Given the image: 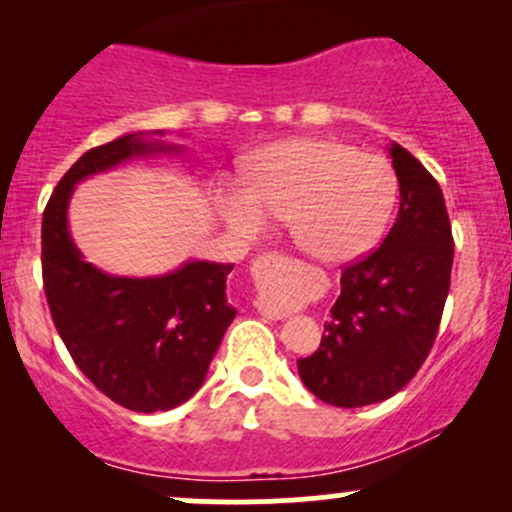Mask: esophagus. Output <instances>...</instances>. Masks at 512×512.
Returning a JSON list of instances; mask_svg holds the SVG:
<instances>
[{
    "label": "esophagus",
    "mask_w": 512,
    "mask_h": 512,
    "mask_svg": "<svg viewBox=\"0 0 512 512\" xmlns=\"http://www.w3.org/2000/svg\"><path fill=\"white\" fill-rule=\"evenodd\" d=\"M267 257H274V255H267ZM260 313L264 317H269V320H284V317L289 315V310L279 308V305H272V303H262L260 305Z\"/></svg>",
    "instance_id": "esophagus-1"
}]
</instances>
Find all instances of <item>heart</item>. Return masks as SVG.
<instances>
[{
  "instance_id": "b5f03b06",
  "label": "heart",
  "mask_w": 512,
  "mask_h": 512,
  "mask_svg": "<svg viewBox=\"0 0 512 512\" xmlns=\"http://www.w3.org/2000/svg\"><path fill=\"white\" fill-rule=\"evenodd\" d=\"M397 195L387 158L332 139H291L255 156L248 185L223 187L221 209L248 236L269 219H291L298 248L322 262H349L383 240Z\"/></svg>"
}]
</instances>
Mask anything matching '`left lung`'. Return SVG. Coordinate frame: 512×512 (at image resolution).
I'll list each match as a JSON object with an SVG mask.
<instances>
[{"label": "left lung", "instance_id": "1", "mask_svg": "<svg viewBox=\"0 0 512 512\" xmlns=\"http://www.w3.org/2000/svg\"><path fill=\"white\" fill-rule=\"evenodd\" d=\"M395 226L378 250L342 272V293L317 351L298 358L303 385L322 402L354 409L397 395L436 342L452 272V228L443 192L399 144Z\"/></svg>", "mask_w": 512, "mask_h": 512}]
</instances>
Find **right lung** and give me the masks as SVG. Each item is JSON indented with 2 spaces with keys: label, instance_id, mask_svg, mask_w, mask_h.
<instances>
[{
  "label": "right lung",
  "instance_id": "1",
  "mask_svg": "<svg viewBox=\"0 0 512 512\" xmlns=\"http://www.w3.org/2000/svg\"><path fill=\"white\" fill-rule=\"evenodd\" d=\"M163 151L178 146L144 142V132L86 151L57 182L40 233L45 296L64 346L105 397L144 414L178 407L202 387L238 313L226 298L233 264L185 262L146 279L105 274L76 250L67 207L76 182Z\"/></svg>",
  "mask_w": 512,
  "mask_h": 512
}]
</instances>
